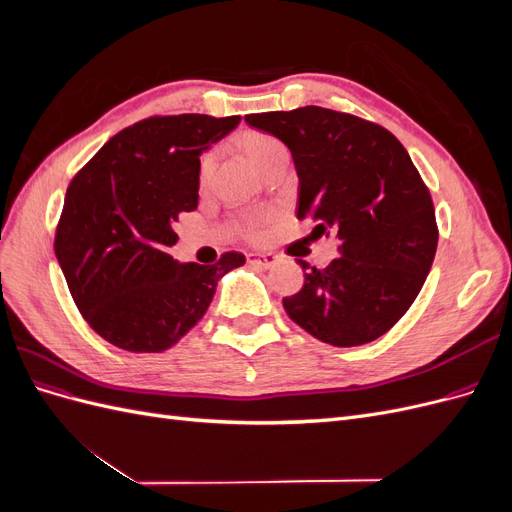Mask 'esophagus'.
<instances>
[{"mask_svg":"<svg viewBox=\"0 0 512 512\" xmlns=\"http://www.w3.org/2000/svg\"><path fill=\"white\" fill-rule=\"evenodd\" d=\"M247 262L258 269H269V267H273L275 256L273 254H247Z\"/></svg>","mask_w":512,"mask_h":512,"instance_id":"obj_1","label":"esophagus"}]
</instances>
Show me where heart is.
<instances>
[{
	"mask_svg": "<svg viewBox=\"0 0 512 512\" xmlns=\"http://www.w3.org/2000/svg\"><path fill=\"white\" fill-rule=\"evenodd\" d=\"M239 145L245 151V156L250 158L258 168H262L265 164H269L275 156H280V153L286 151L284 143L280 138H275L267 132H245L239 138ZM213 166H215V153L213 151H205L203 156L198 160V173H196V181H198V188H207L211 175H213ZM260 220H250L245 224V232L247 235H254L256 232V224Z\"/></svg>",
	"mask_w": 512,
	"mask_h": 512,
	"instance_id": "1",
	"label": "heart"
}]
</instances>
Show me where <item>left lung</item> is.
Segmentation results:
<instances>
[{"label":"left lung","instance_id":"8db88e82","mask_svg":"<svg viewBox=\"0 0 512 512\" xmlns=\"http://www.w3.org/2000/svg\"><path fill=\"white\" fill-rule=\"evenodd\" d=\"M290 149L299 211L339 241L329 267L299 265L303 288L284 309L331 346L369 344L395 327L421 292L438 247L436 209L408 151L378 123L333 108L247 115Z\"/></svg>","mask_w":512,"mask_h":512}]
</instances>
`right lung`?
Returning a JSON list of instances; mask_svg holds the SVG:
<instances>
[{
    "instance_id": "add662e5",
    "label": "right lung",
    "mask_w": 512,
    "mask_h": 512,
    "mask_svg": "<svg viewBox=\"0 0 512 512\" xmlns=\"http://www.w3.org/2000/svg\"><path fill=\"white\" fill-rule=\"evenodd\" d=\"M239 115H153L121 130L68 185L55 254L79 312L128 352L175 346L205 316L218 280L245 262L179 265L173 224L198 205V156Z\"/></svg>"
}]
</instances>
